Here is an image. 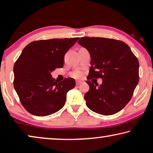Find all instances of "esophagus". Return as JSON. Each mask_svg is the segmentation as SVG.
<instances>
[{"label":"esophagus","instance_id":"obj_1","mask_svg":"<svg viewBox=\"0 0 153 153\" xmlns=\"http://www.w3.org/2000/svg\"><path fill=\"white\" fill-rule=\"evenodd\" d=\"M82 83V82L81 81H76V85H80Z\"/></svg>","mask_w":153,"mask_h":153}]
</instances>
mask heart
<instances>
[{
    "instance_id": "heart-1",
    "label": "heart",
    "mask_w": 153,
    "mask_h": 153,
    "mask_svg": "<svg viewBox=\"0 0 153 153\" xmlns=\"http://www.w3.org/2000/svg\"><path fill=\"white\" fill-rule=\"evenodd\" d=\"M84 73L81 71L79 70H76V71H73L71 73V76L74 77V79H81L83 76Z\"/></svg>"
}]
</instances>
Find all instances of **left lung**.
I'll list each match as a JSON object with an SVG mask.
<instances>
[{
  "mask_svg": "<svg viewBox=\"0 0 153 153\" xmlns=\"http://www.w3.org/2000/svg\"><path fill=\"white\" fill-rule=\"evenodd\" d=\"M79 44L91 55L87 80L102 79V84L90 81L85 95L91 110L104 116L117 113L132 98L139 81V62L130 48L120 40L105 37H81Z\"/></svg>",
  "mask_w": 153,
  "mask_h": 153,
  "instance_id": "left-lung-1",
  "label": "left lung"
}]
</instances>
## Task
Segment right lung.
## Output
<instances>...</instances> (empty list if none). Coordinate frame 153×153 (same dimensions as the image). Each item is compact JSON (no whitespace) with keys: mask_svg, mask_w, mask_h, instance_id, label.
<instances>
[{"mask_svg":"<svg viewBox=\"0 0 153 153\" xmlns=\"http://www.w3.org/2000/svg\"><path fill=\"white\" fill-rule=\"evenodd\" d=\"M79 39L38 40L24 48L13 68V85L29 113L46 116L63 108L66 93L75 87V81L65 78L57 82L51 72L62 68L64 55Z\"/></svg>","mask_w":153,"mask_h":153,"instance_id":"right-lung-1","label":"right lung"}]
</instances>
